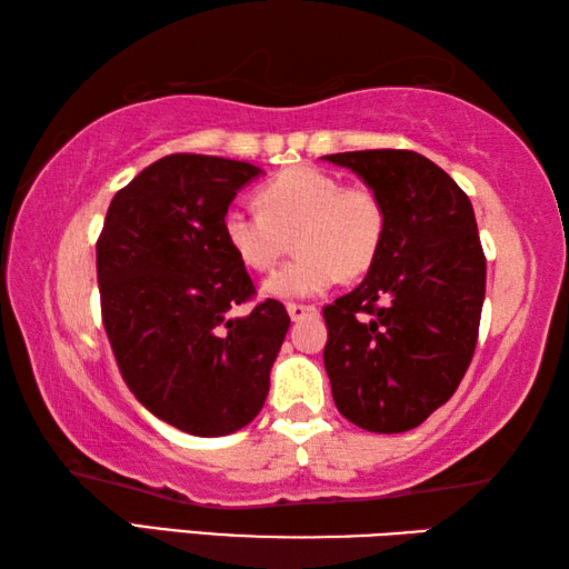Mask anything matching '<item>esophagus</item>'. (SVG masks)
<instances>
[{"label":"esophagus","mask_w":569,"mask_h":569,"mask_svg":"<svg viewBox=\"0 0 569 569\" xmlns=\"http://www.w3.org/2000/svg\"><path fill=\"white\" fill-rule=\"evenodd\" d=\"M316 306H306V303H288V316H291L293 321H303V319H311L316 316Z\"/></svg>","instance_id":"obj_1"}]
</instances>
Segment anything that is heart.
Segmentation results:
<instances>
[{
  "mask_svg": "<svg viewBox=\"0 0 569 569\" xmlns=\"http://www.w3.org/2000/svg\"><path fill=\"white\" fill-rule=\"evenodd\" d=\"M258 203L223 213V238L238 261L268 271L296 233V258L266 278L263 293L293 301L321 296L341 276L356 278L377 261L387 236V208L366 186H343L319 168L278 172L258 190Z\"/></svg>",
  "mask_w": 569,
  "mask_h": 569,
  "instance_id": "heart-1",
  "label": "heart"
}]
</instances>
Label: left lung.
I'll return each instance as SVG.
<instances>
[{
    "label": "left lung",
    "instance_id": "1",
    "mask_svg": "<svg viewBox=\"0 0 569 569\" xmlns=\"http://www.w3.org/2000/svg\"><path fill=\"white\" fill-rule=\"evenodd\" d=\"M381 198L387 236L351 293L323 308V366L346 419L409 431L451 399L475 356L487 261L455 180L411 150L336 152Z\"/></svg>",
    "mask_w": 569,
    "mask_h": 569
}]
</instances>
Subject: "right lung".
Masks as SVG:
<instances>
[{"label": "right lung", "mask_w": 569, "mask_h": 569, "mask_svg": "<svg viewBox=\"0 0 569 569\" xmlns=\"http://www.w3.org/2000/svg\"><path fill=\"white\" fill-rule=\"evenodd\" d=\"M250 162L166 156L118 190L98 238L102 323L128 389L192 437H226L258 417L286 339V308L266 298L230 319L256 286L223 238Z\"/></svg>", "instance_id": "right-lung-1"}]
</instances>
